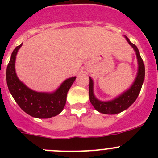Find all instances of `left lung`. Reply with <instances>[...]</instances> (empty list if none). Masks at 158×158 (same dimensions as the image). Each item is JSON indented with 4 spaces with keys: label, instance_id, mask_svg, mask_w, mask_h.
I'll return each mask as SVG.
<instances>
[{
    "label": "left lung",
    "instance_id": "obj_1",
    "mask_svg": "<svg viewBox=\"0 0 158 158\" xmlns=\"http://www.w3.org/2000/svg\"><path fill=\"white\" fill-rule=\"evenodd\" d=\"M125 38H126L128 43L133 47L135 51L136 52V56L138 58V62H139L138 73H137L135 82L131 85V87L114 100L105 102L100 101V100H97L96 96H94L93 81L92 78L89 77V100H90V102H91L93 107H95V109L98 111L99 112L103 113V114L114 115V114H118V113L122 112L124 110L127 109L128 107L136 100L137 97H138L141 91V89H142V84L144 82L145 65L143 60L142 59L140 54H139V49L135 44H133L130 41L129 39L127 36H125Z\"/></svg>",
    "mask_w": 158,
    "mask_h": 158
}]
</instances>
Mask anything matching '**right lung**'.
Masks as SVG:
<instances>
[{
  "instance_id": "right-lung-1",
  "label": "right lung",
  "mask_w": 158,
  "mask_h": 158,
  "mask_svg": "<svg viewBox=\"0 0 158 158\" xmlns=\"http://www.w3.org/2000/svg\"><path fill=\"white\" fill-rule=\"evenodd\" d=\"M21 46L22 43L14 49L7 66L6 81L8 90L19 107L31 116L48 118L58 115L65 107L67 93L76 77L66 79L54 93L33 91L19 80L15 70L16 56Z\"/></svg>"
}]
</instances>
